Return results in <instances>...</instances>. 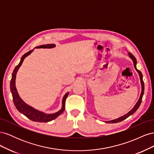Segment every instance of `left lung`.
<instances>
[{
	"label": "left lung",
	"instance_id": "1",
	"mask_svg": "<svg viewBox=\"0 0 154 154\" xmlns=\"http://www.w3.org/2000/svg\"><path fill=\"white\" fill-rule=\"evenodd\" d=\"M129 54V57L131 58V59L133 60V62H134V68L136 69V70L137 71V72L139 73V77H140V80H141V86H142V91H141V95H140V97H139V100L137 101V103L136 104V105L134 106V108L130 110L128 113H127V114L124 115L123 116H122V117H120L118 119H114V120H112V121H109V122H105V123H118V122H122V121H123L124 119H127V118H128L130 116L132 115L135 112H136L138 108L139 107V106H140L141 105V101H142V98H143V96L144 94V82H143V74L141 73V72L140 71H139L138 69H137L136 68V64H137V60H136V58H135L134 56L132 54V53H128Z\"/></svg>",
	"mask_w": 154,
	"mask_h": 154
}]
</instances>
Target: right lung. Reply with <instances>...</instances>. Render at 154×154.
I'll return each instance as SVG.
<instances>
[{
  "label": "right lung",
  "mask_w": 154,
  "mask_h": 154,
  "mask_svg": "<svg viewBox=\"0 0 154 154\" xmlns=\"http://www.w3.org/2000/svg\"><path fill=\"white\" fill-rule=\"evenodd\" d=\"M55 47L54 44H46V45H42L40 46H38L35 48H53ZM33 49H32L28 52L24 54L22 56L20 63H18V65L15 67V69L12 73V77H11V80L10 82V89L11 92L13 96V101L14 105H15V107L20 112V113L23 114L24 116H26V117L31 119V121H33V122H51L54 119L57 118L58 116H60L61 114L63 113V112L65 110V108H66V100L67 97L69 95V92L66 93L65 96L63 97V100H62V108L60 111L57 112L54 114H45L42 112H40L39 110H37L35 109L34 108H32L31 106L27 105L25 102L22 101V100L20 98L19 95H18L17 88L15 87V79H16V74L18 71V69L21 66V65L24 61V58L27 57L29 54H30Z\"/></svg>",
  "instance_id": "1"
}]
</instances>
